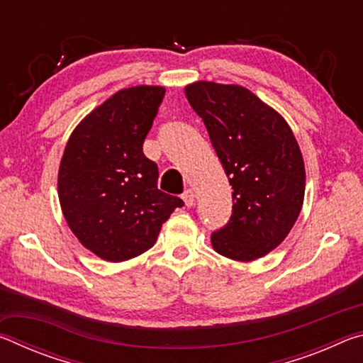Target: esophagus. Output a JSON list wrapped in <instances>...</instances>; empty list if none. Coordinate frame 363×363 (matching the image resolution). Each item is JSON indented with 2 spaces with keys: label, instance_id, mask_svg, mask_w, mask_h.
<instances>
[{
  "label": "esophagus",
  "instance_id": "obj_1",
  "mask_svg": "<svg viewBox=\"0 0 363 363\" xmlns=\"http://www.w3.org/2000/svg\"><path fill=\"white\" fill-rule=\"evenodd\" d=\"M182 200H184V203H186L187 208L194 206V203H195V194H194V190H192V189H187L186 192L182 194Z\"/></svg>",
  "mask_w": 363,
  "mask_h": 363
}]
</instances>
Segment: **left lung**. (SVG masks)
I'll return each mask as SVG.
<instances>
[{
	"instance_id": "left-lung-1",
	"label": "left lung",
	"mask_w": 363,
	"mask_h": 363,
	"mask_svg": "<svg viewBox=\"0 0 363 363\" xmlns=\"http://www.w3.org/2000/svg\"><path fill=\"white\" fill-rule=\"evenodd\" d=\"M186 97L233 189L230 220L211 233L214 251L242 262L266 256L285 240L304 201V160L291 128L243 86L195 82Z\"/></svg>"
}]
</instances>
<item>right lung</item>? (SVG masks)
Segmentation results:
<instances>
[{
    "label": "right lung",
    "mask_w": 363,
    "mask_h": 363,
    "mask_svg": "<svg viewBox=\"0 0 363 363\" xmlns=\"http://www.w3.org/2000/svg\"><path fill=\"white\" fill-rule=\"evenodd\" d=\"M163 96V86L120 89L78 123L65 145L60 208L79 243L104 261L150 250L163 223L184 205L157 187V163L143 152Z\"/></svg>",
    "instance_id": "obj_1"
}]
</instances>
